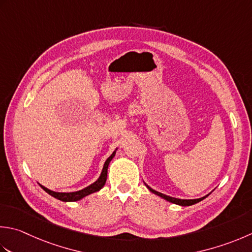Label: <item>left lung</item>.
Here are the masks:
<instances>
[{
    "label": "left lung",
    "instance_id": "8db88e82",
    "mask_svg": "<svg viewBox=\"0 0 252 252\" xmlns=\"http://www.w3.org/2000/svg\"><path fill=\"white\" fill-rule=\"evenodd\" d=\"M145 186L147 187V189H149V190L152 192V193H154V194H156V195L160 196V198H162L164 200L170 202V203H174V204H177V205H181V206H190V205H193V204H195V203H198V202L202 201L203 199H205L206 196H209V194H210V193L206 194L205 196H202V198H199V199H178V198H172V196L166 195V194H164V193H160V192L156 191V190H154V189H152L151 187L147 186L146 184H145Z\"/></svg>",
    "mask_w": 252,
    "mask_h": 252
}]
</instances>
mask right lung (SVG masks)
<instances>
[{"label": "right lung", "mask_w": 252, "mask_h": 252, "mask_svg": "<svg viewBox=\"0 0 252 252\" xmlns=\"http://www.w3.org/2000/svg\"><path fill=\"white\" fill-rule=\"evenodd\" d=\"M118 149L115 150V152L112 153V154L108 157L107 160L105 161V164H103V167H102V170H101V174L99 176V178H98L94 184L90 185L88 187H86V188H84L82 190H78V191H74V192H56V191H52L50 189L46 188V187L41 186L40 184H39V186L41 187V188L47 192V193L50 194L51 196H53V198H56L58 200L60 201H63V202H75V201H80L82 200L83 198H85V196L90 195L92 193H94V192H97L99 191L103 186H105L106 184V180H107V172H108V166H109L111 159L115 157L116 155V152H117Z\"/></svg>", "instance_id": "add662e5"}]
</instances>
